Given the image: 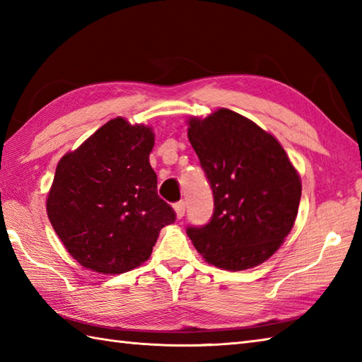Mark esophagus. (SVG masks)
<instances>
[{"label":"esophagus","mask_w":362,"mask_h":362,"mask_svg":"<svg viewBox=\"0 0 362 362\" xmlns=\"http://www.w3.org/2000/svg\"><path fill=\"white\" fill-rule=\"evenodd\" d=\"M185 209H187V205H185V202L183 201H180V202H177V204H174V211H175V216L177 218H183V214H185Z\"/></svg>","instance_id":"esophagus-1"}]
</instances>
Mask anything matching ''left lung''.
Listing matches in <instances>:
<instances>
[{"label": "left lung", "mask_w": 362, "mask_h": 362, "mask_svg": "<svg viewBox=\"0 0 362 362\" xmlns=\"http://www.w3.org/2000/svg\"><path fill=\"white\" fill-rule=\"evenodd\" d=\"M188 138L213 191L209 224L188 227L210 264L244 271L271 258L294 227L302 182L276 138L243 115L219 109L188 119Z\"/></svg>", "instance_id": "8db88e82"}]
</instances>
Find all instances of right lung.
Listing matches in <instances>:
<instances>
[{"label": "right lung", "mask_w": 362, "mask_h": 362, "mask_svg": "<svg viewBox=\"0 0 362 362\" xmlns=\"http://www.w3.org/2000/svg\"><path fill=\"white\" fill-rule=\"evenodd\" d=\"M152 148L151 127L118 117L60 158L46 211L68 253L90 271H132L175 221L157 194Z\"/></svg>", "instance_id": "obj_1"}]
</instances>
